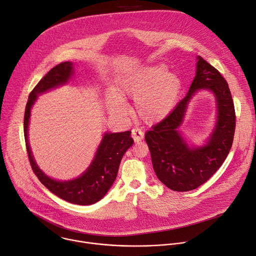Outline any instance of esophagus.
<instances>
[{"mask_svg":"<svg viewBox=\"0 0 256 256\" xmlns=\"http://www.w3.org/2000/svg\"><path fill=\"white\" fill-rule=\"evenodd\" d=\"M132 136L136 142H138L140 140H142L144 138V132H142V130H140L138 128H132Z\"/></svg>","mask_w":256,"mask_h":256,"instance_id":"esophagus-1","label":"esophagus"}]
</instances>
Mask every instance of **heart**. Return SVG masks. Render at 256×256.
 <instances>
[{
  "label": "heart",
  "instance_id": "b5f03b06",
  "mask_svg": "<svg viewBox=\"0 0 256 256\" xmlns=\"http://www.w3.org/2000/svg\"><path fill=\"white\" fill-rule=\"evenodd\" d=\"M181 80L162 64H150L126 72L120 79L116 94L107 96L110 112L124 116L128 110L124 98L134 100L136 116L148 124L165 120L174 109L180 91Z\"/></svg>",
  "mask_w": 256,
  "mask_h": 256
}]
</instances>
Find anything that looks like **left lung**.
<instances>
[{
	"label": "left lung",
	"instance_id": "1",
	"mask_svg": "<svg viewBox=\"0 0 256 256\" xmlns=\"http://www.w3.org/2000/svg\"><path fill=\"white\" fill-rule=\"evenodd\" d=\"M196 60V77L186 96L165 120L144 134L157 177L174 192H190L206 182L224 163L234 138L236 116L228 83L202 56ZM200 90H208L214 94L218 116L210 138L198 148L190 146L178 128L190 99Z\"/></svg>",
	"mask_w": 256,
	"mask_h": 256
}]
</instances>
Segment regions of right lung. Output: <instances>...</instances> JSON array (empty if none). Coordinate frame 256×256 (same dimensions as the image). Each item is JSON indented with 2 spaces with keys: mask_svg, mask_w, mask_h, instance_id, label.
<instances>
[{
  "mask_svg": "<svg viewBox=\"0 0 256 256\" xmlns=\"http://www.w3.org/2000/svg\"><path fill=\"white\" fill-rule=\"evenodd\" d=\"M74 74L72 62H64L52 68L31 91L24 114V136L28 158L33 172L42 184L60 198L70 204L89 206L100 200L114 184L124 153L134 140L132 132H105L88 169L79 177L60 181L48 176L36 164L28 142V126L31 108L40 94L64 85Z\"/></svg>",
  "mask_w": 256,
  "mask_h": 256,
  "instance_id": "obj_1",
  "label": "right lung"
}]
</instances>
